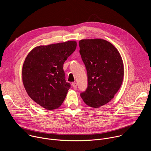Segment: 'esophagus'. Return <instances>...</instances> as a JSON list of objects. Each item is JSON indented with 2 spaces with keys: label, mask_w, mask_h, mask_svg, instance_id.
I'll return each mask as SVG.
<instances>
[{
  "label": "esophagus",
  "mask_w": 151,
  "mask_h": 151,
  "mask_svg": "<svg viewBox=\"0 0 151 151\" xmlns=\"http://www.w3.org/2000/svg\"><path fill=\"white\" fill-rule=\"evenodd\" d=\"M72 86H73V88L75 90H76L77 88V83H76V82H73L72 83Z\"/></svg>",
  "instance_id": "1"
}]
</instances>
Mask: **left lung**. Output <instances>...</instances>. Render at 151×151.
Masks as SVG:
<instances>
[{
	"instance_id": "obj_1",
	"label": "left lung",
	"mask_w": 151,
	"mask_h": 151,
	"mask_svg": "<svg viewBox=\"0 0 151 151\" xmlns=\"http://www.w3.org/2000/svg\"><path fill=\"white\" fill-rule=\"evenodd\" d=\"M79 45L88 76V87L81 97L86 104L97 108L109 102L120 88L123 61L118 50L106 40L82 39Z\"/></svg>"
}]
</instances>
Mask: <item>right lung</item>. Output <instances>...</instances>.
<instances>
[{
  "instance_id": "add662e5",
  "label": "right lung",
  "mask_w": 151,
  "mask_h": 151,
  "mask_svg": "<svg viewBox=\"0 0 151 151\" xmlns=\"http://www.w3.org/2000/svg\"><path fill=\"white\" fill-rule=\"evenodd\" d=\"M74 40L33 48L23 64L22 79L29 97L47 110L59 107L70 87L65 80L63 64L75 51Z\"/></svg>"
}]
</instances>
